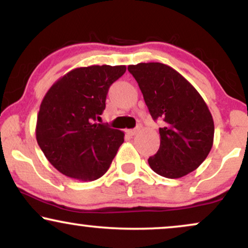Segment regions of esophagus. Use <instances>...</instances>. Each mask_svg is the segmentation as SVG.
Instances as JSON below:
<instances>
[{
    "label": "esophagus",
    "instance_id": "1",
    "mask_svg": "<svg viewBox=\"0 0 248 248\" xmlns=\"http://www.w3.org/2000/svg\"><path fill=\"white\" fill-rule=\"evenodd\" d=\"M138 132H139V130H137V128H134V130H127L126 133L130 135V137H134V135L138 134Z\"/></svg>",
    "mask_w": 248,
    "mask_h": 248
}]
</instances>
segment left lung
I'll return each instance as SVG.
<instances>
[{
    "label": "left lung",
    "instance_id": "left-lung-1",
    "mask_svg": "<svg viewBox=\"0 0 248 248\" xmlns=\"http://www.w3.org/2000/svg\"><path fill=\"white\" fill-rule=\"evenodd\" d=\"M154 120H161L160 147L148 159L152 170L181 178L195 170L213 144L215 124L198 90L172 67L162 63L128 65Z\"/></svg>",
    "mask_w": 248,
    "mask_h": 248
}]
</instances>
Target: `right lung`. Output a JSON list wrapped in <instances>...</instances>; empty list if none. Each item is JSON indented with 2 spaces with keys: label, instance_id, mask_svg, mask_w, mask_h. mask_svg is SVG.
I'll return each instance as SVG.
<instances>
[{
  "label": "right lung",
  "instance_id": "obj_1",
  "mask_svg": "<svg viewBox=\"0 0 248 248\" xmlns=\"http://www.w3.org/2000/svg\"><path fill=\"white\" fill-rule=\"evenodd\" d=\"M125 65L77 67L47 91L37 116L36 139L50 164L63 175L82 182L108 170L124 132L94 123L106 107L110 84Z\"/></svg>",
  "mask_w": 248,
  "mask_h": 248
}]
</instances>
